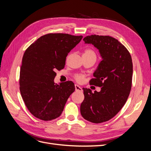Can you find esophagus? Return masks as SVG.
Returning <instances> with one entry per match:
<instances>
[{
	"mask_svg": "<svg viewBox=\"0 0 151 151\" xmlns=\"http://www.w3.org/2000/svg\"><path fill=\"white\" fill-rule=\"evenodd\" d=\"M75 89H76V91L77 92H82V88L77 84H75Z\"/></svg>",
	"mask_w": 151,
	"mask_h": 151,
	"instance_id": "34e87169",
	"label": "esophagus"
}]
</instances>
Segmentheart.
I'll use <instances>...</instances> for the list:
<instances>
[{
    "label": "heart",
    "instance_id": "1",
    "mask_svg": "<svg viewBox=\"0 0 151 151\" xmlns=\"http://www.w3.org/2000/svg\"><path fill=\"white\" fill-rule=\"evenodd\" d=\"M84 55H94L96 56V54L95 53V52L93 51L92 49H86L84 51ZM74 78L75 79L79 82H82L84 81V79H85V76L82 74H80V73H78L75 74L74 76Z\"/></svg>",
    "mask_w": 151,
    "mask_h": 151
}]
</instances>
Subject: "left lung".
Listing matches in <instances>:
<instances>
[{"mask_svg": "<svg viewBox=\"0 0 151 151\" xmlns=\"http://www.w3.org/2000/svg\"><path fill=\"white\" fill-rule=\"evenodd\" d=\"M83 40L99 49L102 60L89 82L101 90L92 93L83 88L84 100L81 114L88 121L102 123L115 116L127 100L132 80L131 55L125 46L111 36L91 35Z\"/></svg>", "mask_w": 151, "mask_h": 151, "instance_id": "obj_1", "label": "left lung"}]
</instances>
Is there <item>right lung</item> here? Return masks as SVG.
Wrapping results in <instances>:
<instances>
[{"label": "right lung", "instance_id": "add662e5", "mask_svg": "<svg viewBox=\"0 0 151 151\" xmlns=\"http://www.w3.org/2000/svg\"><path fill=\"white\" fill-rule=\"evenodd\" d=\"M82 37L47 34L25 51L20 70V91L26 107L35 117L51 121L63 111L75 86L72 81L55 84V70L64 69L67 54Z\"/></svg>", "mask_w": 151, "mask_h": 151}]
</instances>
